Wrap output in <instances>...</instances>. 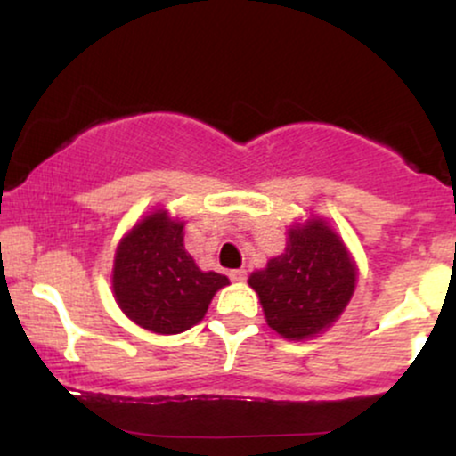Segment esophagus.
Listing matches in <instances>:
<instances>
[{
  "instance_id": "obj_1",
  "label": "esophagus",
  "mask_w": 456,
  "mask_h": 456,
  "mask_svg": "<svg viewBox=\"0 0 456 456\" xmlns=\"http://www.w3.org/2000/svg\"><path fill=\"white\" fill-rule=\"evenodd\" d=\"M229 279L235 281V282H242V281H246V270H242V268L232 270V272H229Z\"/></svg>"
}]
</instances>
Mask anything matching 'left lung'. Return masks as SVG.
I'll return each instance as SVG.
<instances>
[{
    "instance_id": "1",
    "label": "left lung",
    "mask_w": 456,
    "mask_h": 456,
    "mask_svg": "<svg viewBox=\"0 0 456 456\" xmlns=\"http://www.w3.org/2000/svg\"><path fill=\"white\" fill-rule=\"evenodd\" d=\"M265 322L285 338H308L343 313L355 287V268L338 235L323 221L289 232L285 253L250 274Z\"/></svg>"
}]
</instances>
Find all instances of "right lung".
Segmentation results:
<instances>
[{"label":"right lung","mask_w":456,"mask_h":456,"mask_svg":"<svg viewBox=\"0 0 456 456\" xmlns=\"http://www.w3.org/2000/svg\"><path fill=\"white\" fill-rule=\"evenodd\" d=\"M184 223L154 212L134 224L115 253L113 291L119 308L139 326L177 334L206 315L227 276L201 272L184 248Z\"/></svg>","instance_id":"add662e5"}]
</instances>
